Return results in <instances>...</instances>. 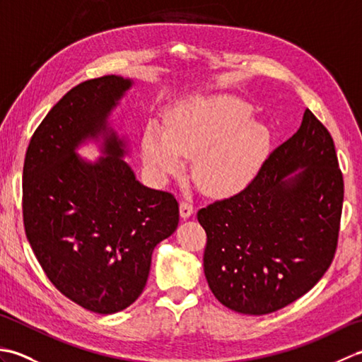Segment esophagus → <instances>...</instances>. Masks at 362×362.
Masks as SVG:
<instances>
[{
	"label": "esophagus",
	"mask_w": 362,
	"mask_h": 362,
	"mask_svg": "<svg viewBox=\"0 0 362 362\" xmlns=\"http://www.w3.org/2000/svg\"><path fill=\"white\" fill-rule=\"evenodd\" d=\"M193 213H194L193 204L188 202V201H182V202H180V216H182L183 219L189 218Z\"/></svg>",
	"instance_id": "34e87169"
}]
</instances>
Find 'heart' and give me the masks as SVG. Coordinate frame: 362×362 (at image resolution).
<instances>
[{
    "instance_id": "b5f03b06",
    "label": "heart",
    "mask_w": 362,
    "mask_h": 362,
    "mask_svg": "<svg viewBox=\"0 0 362 362\" xmlns=\"http://www.w3.org/2000/svg\"><path fill=\"white\" fill-rule=\"evenodd\" d=\"M249 118V107L236 98H213L177 110L165 132L152 124L143 136V158L160 177L182 171L184 158L194 160V179L206 194L240 193L257 174L267 135Z\"/></svg>"
}]
</instances>
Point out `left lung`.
I'll return each instance as SVG.
<instances>
[{
    "instance_id": "8db88e82",
    "label": "left lung",
    "mask_w": 362,
    "mask_h": 362,
    "mask_svg": "<svg viewBox=\"0 0 362 362\" xmlns=\"http://www.w3.org/2000/svg\"><path fill=\"white\" fill-rule=\"evenodd\" d=\"M342 202L334 141L306 109L297 132L271 152L247 187L197 211L214 297L261 316L305 296L333 263Z\"/></svg>"
}]
</instances>
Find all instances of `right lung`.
Wrapping results in <instances>:
<instances>
[{
  "mask_svg": "<svg viewBox=\"0 0 362 362\" xmlns=\"http://www.w3.org/2000/svg\"><path fill=\"white\" fill-rule=\"evenodd\" d=\"M130 86L110 74L71 88L35 129L23 166V224L38 263L65 297L98 314L140 297L153 247L179 224L174 194L143 187L107 132ZM98 134L107 156L87 164L74 151Z\"/></svg>",
  "mask_w": 362,
  "mask_h": 362,
  "instance_id": "1",
  "label": "right lung"
}]
</instances>
